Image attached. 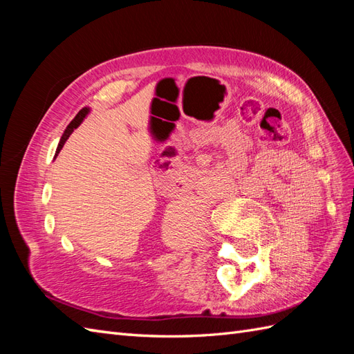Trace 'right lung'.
I'll list each match as a JSON object with an SVG mask.
<instances>
[{
	"label": "right lung",
	"mask_w": 354,
	"mask_h": 354,
	"mask_svg": "<svg viewBox=\"0 0 354 354\" xmlns=\"http://www.w3.org/2000/svg\"><path fill=\"white\" fill-rule=\"evenodd\" d=\"M89 108H84V109H80L79 111V114L76 115V118L73 120V122L66 126V129L64 131V133H62V137H61V141H59V145H57V149H56V153H55V158L59 155V152H61V149L64 147V145H65V141L68 140V137L70 135L74 132V129H77V127L82 124V122H84L85 120V117L89 114Z\"/></svg>",
	"instance_id": "add662e5"
}]
</instances>
